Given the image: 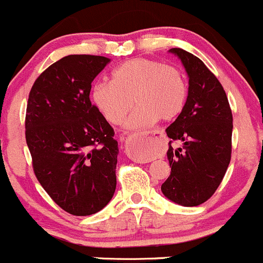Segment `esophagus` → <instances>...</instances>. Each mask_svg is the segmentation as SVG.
Here are the masks:
<instances>
[{"mask_svg": "<svg viewBox=\"0 0 263 263\" xmlns=\"http://www.w3.org/2000/svg\"><path fill=\"white\" fill-rule=\"evenodd\" d=\"M163 134H164V130H162V129H154V130L144 132L142 140L152 139V138L158 137V135H163ZM129 154H130V157L134 160H138V162H144V148H138L137 151L129 152Z\"/></svg>", "mask_w": 263, "mask_h": 263, "instance_id": "34e87169", "label": "esophagus"}]
</instances>
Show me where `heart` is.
Segmentation results:
<instances>
[{
    "mask_svg": "<svg viewBox=\"0 0 263 263\" xmlns=\"http://www.w3.org/2000/svg\"><path fill=\"white\" fill-rule=\"evenodd\" d=\"M187 95L183 72L151 59L125 61L112 70L110 83L100 81L91 87L92 103L112 125L123 123L133 104L138 105L126 121L130 129L146 128L158 118L174 119L184 108Z\"/></svg>",
    "mask_w": 263,
    "mask_h": 263,
    "instance_id": "obj_1",
    "label": "heart"
}]
</instances>
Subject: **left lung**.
I'll use <instances>...</instances> for the list:
<instances>
[{"label":"left lung","mask_w":263,"mask_h":263,"mask_svg":"<svg viewBox=\"0 0 263 263\" xmlns=\"http://www.w3.org/2000/svg\"><path fill=\"white\" fill-rule=\"evenodd\" d=\"M189 76L188 97L182 112L166 128L171 174L162 184L163 194L184 207L208 200L221 184L232 154V110L222 84L193 53L171 49Z\"/></svg>","instance_id":"8db88e82"}]
</instances>
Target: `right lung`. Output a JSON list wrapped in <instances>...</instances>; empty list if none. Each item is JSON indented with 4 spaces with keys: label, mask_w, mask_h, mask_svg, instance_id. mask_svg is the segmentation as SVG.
Returning <instances> with one entry per match:
<instances>
[{
    "label": "right lung",
    "mask_w": 263,
    "mask_h": 263,
    "mask_svg": "<svg viewBox=\"0 0 263 263\" xmlns=\"http://www.w3.org/2000/svg\"><path fill=\"white\" fill-rule=\"evenodd\" d=\"M109 59L69 55L33 83L26 109V143L42 188L65 212L90 216L117 188L114 129L90 101L91 81Z\"/></svg>",
    "instance_id": "right-lung-1"
}]
</instances>
